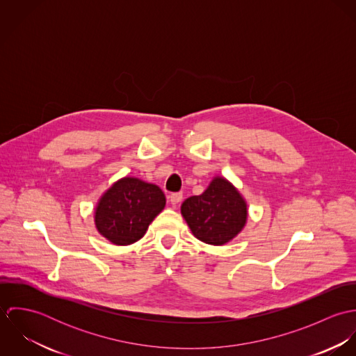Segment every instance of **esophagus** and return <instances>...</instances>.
<instances>
[{
    "instance_id": "esophagus-1",
    "label": "esophagus",
    "mask_w": 356,
    "mask_h": 356,
    "mask_svg": "<svg viewBox=\"0 0 356 356\" xmlns=\"http://www.w3.org/2000/svg\"><path fill=\"white\" fill-rule=\"evenodd\" d=\"M182 199H184V195L181 192L171 193V196H170V202H171L172 205H179L181 202H182Z\"/></svg>"
}]
</instances>
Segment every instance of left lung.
<instances>
[{"label": "left lung", "instance_id": "8db88e82", "mask_svg": "<svg viewBox=\"0 0 356 356\" xmlns=\"http://www.w3.org/2000/svg\"><path fill=\"white\" fill-rule=\"evenodd\" d=\"M181 212L195 237L211 245L229 243L247 220L245 202L223 178H215L203 195L186 199Z\"/></svg>", "mask_w": 356, "mask_h": 356}]
</instances>
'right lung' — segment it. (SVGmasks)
I'll list each match as a JSON object with an SVG mask.
<instances>
[{"mask_svg":"<svg viewBox=\"0 0 356 356\" xmlns=\"http://www.w3.org/2000/svg\"><path fill=\"white\" fill-rule=\"evenodd\" d=\"M165 205L161 189L137 178L118 181L96 209V226L105 238L116 245L138 241Z\"/></svg>","mask_w":356,"mask_h":356,"instance_id":"obj_1","label":"right lung"}]
</instances>
